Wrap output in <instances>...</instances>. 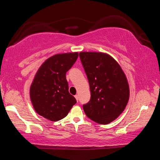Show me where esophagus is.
I'll use <instances>...</instances> for the list:
<instances>
[{"mask_svg":"<svg viewBox=\"0 0 160 160\" xmlns=\"http://www.w3.org/2000/svg\"><path fill=\"white\" fill-rule=\"evenodd\" d=\"M75 99H76L77 101L78 102V99H79V97H78V95H75Z\"/></svg>","mask_w":160,"mask_h":160,"instance_id":"1","label":"esophagus"}]
</instances>
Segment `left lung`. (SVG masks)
Masks as SVG:
<instances>
[{
    "label": "left lung",
    "instance_id": "obj_1",
    "mask_svg": "<svg viewBox=\"0 0 160 160\" xmlns=\"http://www.w3.org/2000/svg\"><path fill=\"white\" fill-rule=\"evenodd\" d=\"M80 58L88 78L90 100L83 104L88 118L108 124L123 112L129 99L126 77L118 63L106 53L80 52Z\"/></svg>",
    "mask_w": 160,
    "mask_h": 160
}]
</instances>
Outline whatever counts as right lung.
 Listing matches in <instances>:
<instances>
[{
	"instance_id": "add662e5",
	"label": "right lung",
	"mask_w": 160,
	"mask_h": 160,
	"mask_svg": "<svg viewBox=\"0 0 160 160\" xmlns=\"http://www.w3.org/2000/svg\"><path fill=\"white\" fill-rule=\"evenodd\" d=\"M78 57V53L56 54L39 68L31 85L30 99L40 116L52 121H59L77 102L69 93L66 74Z\"/></svg>"
}]
</instances>
